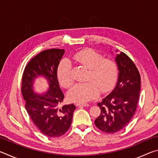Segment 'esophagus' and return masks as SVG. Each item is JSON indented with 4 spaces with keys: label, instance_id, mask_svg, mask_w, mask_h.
Wrapping results in <instances>:
<instances>
[{
    "label": "esophagus",
    "instance_id": "esophagus-1",
    "mask_svg": "<svg viewBox=\"0 0 158 158\" xmlns=\"http://www.w3.org/2000/svg\"><path fill=\"white\" fill-rule=\"evenodd\" d=\"M76 106H89V104H87V103H77Z\"/></svg>",
    "mask_w": 158,
    "mask_h": 158
}]
</instances>
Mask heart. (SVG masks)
<instances>
[{"mask_svg":"<svg viewBox=\"0 0 158 158\" xmlns=\"http://www.w3.org/2000/svg\"><path fill=\"white\" fill-rule=\"evenodd\" d=\"M73 60L77 64L89 68L87 82L78 83L69 90V100L74 102H85L97 97L100 90L106 93L110 90L116 83L118 74L117 63L111 58L91 49H83L73 55ZM58 79L65 88L70 87L74 79L72 65L68 60H63L57 69Z\"/></svg>","mask_w":158,"mask_h":158,"instance_id":"1","label":"heart"}]
</instances>
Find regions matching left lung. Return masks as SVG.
I'll list each match as a JSON object with an SVG mask.
<instances>
[{"instance_id":"1","label":"left lung","mask_w":158,"mask_h":158,"mask_svg":"<svg viewBox=\"0 0 158 158\" xmlns=\"http://www.w3.org/2000/svg\"><path fill=\"white\" fill-rule=\"evenodd\" d=\"M119 74L117 84L98 105L100 114L95 126L106 133H115L129 123L137 107L141 76L132 59L121 52L116 57Z\"/></svg>"}]
</instances>
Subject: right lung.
<instances>
[{
  "mask_svg": "<svg viewBox=\"0 0 158 158\" xmlns=\"http://www.w3.org/2000/svg\"><path fill=\"white\" fill-rule=\"evenodd\" d=\"M65 53L64 49H52L40 52L29 61L23 73L21 93L25 107L32 121L40 132L49 137H58L70 127L76 106L73 104L60 106L64 98L57 78L58 66ZM43 75L49 81L46 94H34L35 78Z\"/></svg>",
  "mask_w": 158,
  "mask_h": 158,
  "instance_id": "obj_1",
  "label": "right lung"
}]
</instances>
